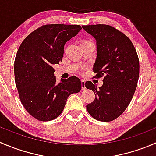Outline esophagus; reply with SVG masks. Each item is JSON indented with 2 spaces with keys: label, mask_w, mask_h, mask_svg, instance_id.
<instances>
[{
  "label": "esophagus",
  "mask_w": 156,
  "mask_h": 156,
  "mask_svg": "<svg viewBox=\"0 0 156 156\" xmlns=\"http://www.w3.org/2000/svg\"><path fill=\"white\" fill-rule=\"evenodd\" d=\"M81 89L83 90H84L86 89V87H85V81H84V79H82L81 81Z\"/></svg>",
  "instance_id": "1"
}]
</instances>
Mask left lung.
<instances>
[{"label":"left lung","instance_id":"1","mask_svg":"<svg viewBox=\"0 0 156 156\" xmlns=\"http://www.w3.org/2000/svg\"><path fill=\"white\" fill-rule=\"evenodd\" d=\"M97 41V55L94 65L95 78L103 77V84L87 81L85 87L95 94L87 110L94 119L111 122L125 112L137 86L140 63L131 41L122 31L108 25L83 26Z\"/></svg>","mask_w":156,"mask_h":156}]
</instances>
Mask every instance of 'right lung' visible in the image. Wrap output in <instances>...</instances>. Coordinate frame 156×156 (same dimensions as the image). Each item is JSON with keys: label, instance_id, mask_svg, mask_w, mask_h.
<instances>
[{"label": "right lung", "instance_id": "right-lung-1", "mask_svg": "<svg viewBox=\"0 0 156 156\" xmlns=\"http://www.w3.org/2000/svg\"><path fill=\"white\" fill-rule=\"evenodd\" d=\"M81 29L79 25H44L30 33L17 51L16 86L22 104L37 120L48 122L57 118L69 96L81 90V82L75 76L56 84L53 68L62 61L65 44Z\"/></svg>", "mask_w": 156, "mask_h": 156}]
</instances>
